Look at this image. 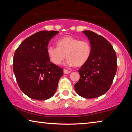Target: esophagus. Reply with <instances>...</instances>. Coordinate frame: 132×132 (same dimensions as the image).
Here are the masks:
<instances>
[{
	"mask_svg": "<svg viewBox=\"0 0 132 132\" xmlns=\"http://www.w3.org/2000/svg\"><path fill=\"white\" fill-rule=\"evenodd\" d=\"M63 73H64V74H69V73H70V71L68 70H66V69H64V70H63Z\"/></svg>",
	"mask_w": 132,
	"mask_h": 132,
	"instance_id": "1",
	"label": "esophagus"
}]
</instances>
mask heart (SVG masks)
Listing matches in <instances>:
<instances>
[{
	"label": "heart",
	"instance_id": "obj_1",
	"mask_svg": "<svg viewBox=\"0 0 132 132\" xmlns=\"http://www.w3.org/2000/svg\"><path fill=\"white\" fill-rule=\"evenodd\" d=\"M56 45L57 47L48 46L46 48L48 57L56 65L61 64L66 56L68 65L81 66L88 61L91 56V45L87 40H79L67 35L58 39Z\"/></svg>",
	"mask_w": 132,
	"mask_h": 132
}]
</instances>
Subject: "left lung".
I'll return each instance as SVG.
<instances>
[{"label": "left lung", "mask_w": 132, "mask_h": 132, "mask_svg": "<svg viewBox=\"0 0 132 132\" xmlns=\"http://www.w3.org/2000/svg\"><path fill=\"white\" fill-rule=\"evenodd\" d=\"M82 33L90 41L91 53L79 70L80 79L75 85L76 92L85 98H94L110 88L117 73V55L111 44L104 38L87 30Z\"/></svg>", "instance_id": "8db88e82"}]
</instances>
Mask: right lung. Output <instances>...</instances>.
Instances as JSON below:
<instances>
[{"label":"right lung","mask_w":132,"mask_h":132,"mask_svg":"<svg viewBox=\"0 0 132 132\" xmlns=\"http://www.w3.org/2000/svg\"><path fill=\"white\" fill-rule=\"evenodd\" d=\"M58 31H41L24 39L15 51L13 68L20 90L32 99L45 100L57 90L63 69L51 62L46 48Z\"/></svg>","instance_id":"add662e5"}]
</instances>
